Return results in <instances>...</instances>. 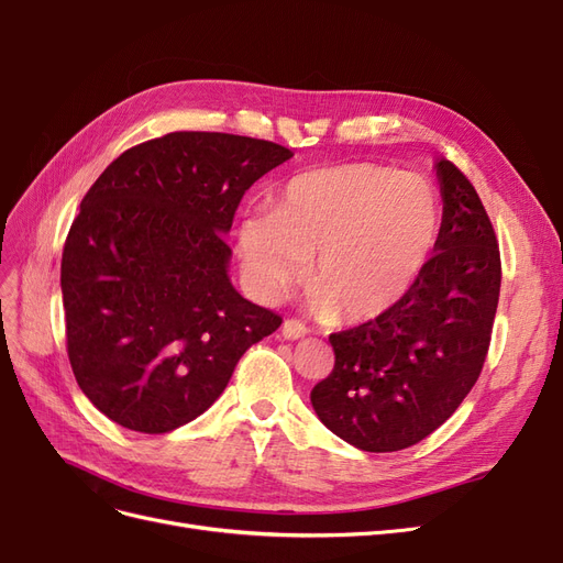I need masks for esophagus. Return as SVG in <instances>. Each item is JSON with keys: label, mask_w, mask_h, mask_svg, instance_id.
<instances>
[{"label": "esophagus", "mask_w": 563, "mask_h": 563, "mask_svg": "<svg viewBox=\"0 0 563 563\" xmlns=\"http://www.w3.org/2000/svg\"><path fill=\"white\" fill-rule=\"evenodd\" d=\"M282 333L286 340H298L302 335H308V327H305L300 319H286L282 327Z\"/></svg>", "instance_id": "obj_1"}]
</instances>
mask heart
<instances>
[{"label": "heart", "mask_w": 563, "mask_h": 563, "mask_svg": "<svg viewBox=\"0 0 563 563\" xmlns=\"http://www.w3.org/2000/svg\"><path fill=\"white\" fill-rule=\"evenodd\" d=\"M437 232L430 180L378 164H343L288 180L275 211L244 216L236 242L258 298H279L312 255L317 308L368 319L411 288Z\"/></svg>", "instance_id": "obj_1"}]
</instances>
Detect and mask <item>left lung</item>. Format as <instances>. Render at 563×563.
Returning <instances> with one entry per match:
<instances>
[{"mask_svg":"<svg viewBox=\"0 0 563 563\" xmlns=\"http://www.w3.org/2000/svg\"><path fill=\"white\" fill-rule=\"evenodd\" d=\"M437 176L444 216L432 258L391 308L329 335L335 364L310 395L319 420L362 451H401L430 437L488 354L503 279L496 232L453 162H437Z\"/></svg>","mask_w":563,"mask_h":563,"instance_id":"1","label":"left lung"}]
</instances>
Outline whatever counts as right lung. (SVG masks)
Listing matches in <instances>:
<instances>
[{"instance_id":"right-lung-1","label":"right lung","mask_w":563,"mask_h":563,"mask_svg":"<svg viewBox=\"0 0 563 563\" xmlns=\"http://www.w3.org/2000/svg\"><path fill=\"white\" fill-rule=\"evenodd\" d=\"M249 135L176 131L122 152L84 195L60 263L67 356L117 424L164 434L223 395L282 317L234 291L225 232L249 187L291 159Z\"/></svg>"}]
</instances>
